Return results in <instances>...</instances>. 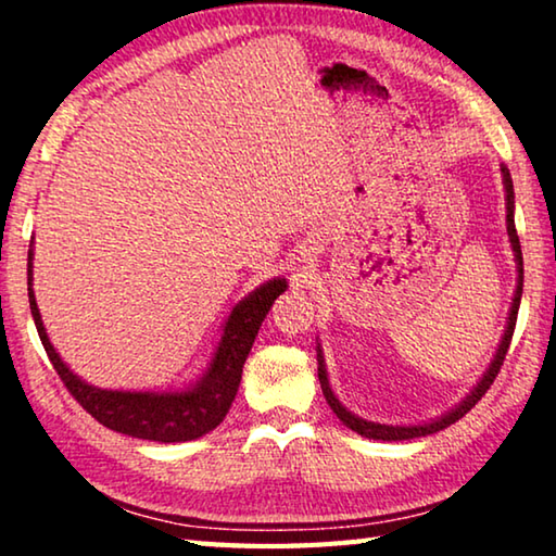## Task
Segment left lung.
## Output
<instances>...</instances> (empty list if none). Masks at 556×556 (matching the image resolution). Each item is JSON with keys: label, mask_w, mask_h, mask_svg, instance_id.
I'll return each mask as SVG.
<instances>
[{"label": "left lung", "mask_w": 556, "mask_h": 556, "mask_svg": "<svg viewBox=\"0 0 556 556\" xmlns=\"http://www.w3.org/2000/svg\"><path fill=\"white\" fill-rule=\"evenodd\" d=\"M503 181H505V193H507V235H510V242H513V250H515V260H517V289H515V299H513V308H510V318H507V328H505V336H503V343L497 348V353L493 357L491 368L485 370L483 380L476 384L473 392L468 394V397L458 404L456 409H451L448 414H444L441 419H434L431 425H419V427H390V425H375V421H365L361 417H355V414L348 412L341 402L336 400V394L328 388V380H326V370H324V355L318 353V380H321V390H324V397L326 402L331 404V409L336 412V417L343 421L348 429L357 431L361 437H368V439H382V441H404V439H417V437H427V434H434V431H441L458 421L464 414H468L470 409L476 407L478 402H481L483 394L491 390L493 380L497 378V372H501V365L507 355V348H510L513 341V333H515V321H517V308H520V296H522V250H520V238H517V230H515V193H513V178L510 172L503 166Z\"/></svg>", "instance_id": "1"}]
</instances>
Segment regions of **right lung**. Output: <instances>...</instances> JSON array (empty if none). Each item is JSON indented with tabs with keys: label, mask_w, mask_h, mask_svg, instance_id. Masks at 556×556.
<instances>
[{
	"label": "right lung",
	"mask_w": 556,
	"mask_h": 556,
	"mask_svg": "<svg viewBox=\"0 0 556 556\" xmlns=\"http://www.w3.org/2000/svg\"><path fill=\"white\" fill-rule=\"evenodd\" d=\"M287 289L285 279L267 281L265 287L240 301L232 308V314L225 324V331L220 338L218 351L211 363L205 378L195 384V388L186 392H117V390H100L92 384L83 382L78 375L68 370L59 353L46 336V328L41 324L39 306H36L34 291H31V250H29V306L31 316L39 331L41 343L46 348V355L59 372L65 390H68L83 409L90 417H96L102 427L119 434L162 441V444H174V441H191L203 434H208L225 419L230 404L238 394L240 380H242V365L248 361L250 348L255 343V336L260 331L262 321L275 304V299Z\"/></svg>",
	"instance_id": "add662e5"
}]
</instances>
